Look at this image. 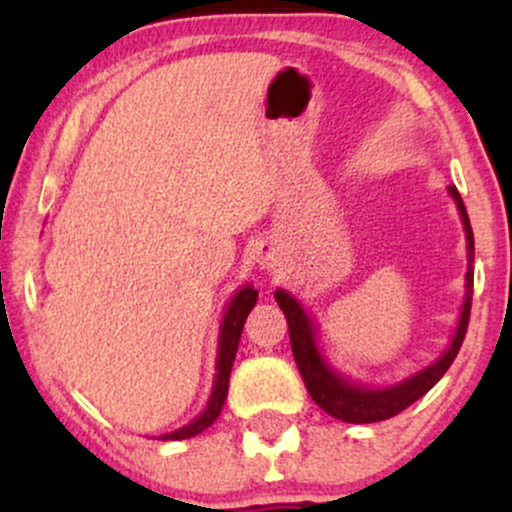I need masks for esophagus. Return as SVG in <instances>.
<instances>
[{
  "label": "esophagus",
  "instance_id": "1",
  "mask_svg": "<svg viewBox=\"0 0 512 512\" xmlns=\"http://www.w3.org/2000/svg\"><path fill=\"white\" fill-rule=\"evenodd\" d=\"M260 264L264 269H274L276 267V257H274V252L269 250V248H264L262 250V255H260Z\"/></svg>",
  "mask_w": 512,
  "mask_h": 512
}]
</instances>
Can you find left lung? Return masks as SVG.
<instances>
[{"label":"left lung","mask_w":512,"mask_h":512,"mask_svg":"<svg viewBox=\"0 0 512 512\" xmlns=\"http://www.w3.org/2000/svg\"><path fill=\"white\" fill-rule=\"evenodd\" d=\"M452 199L457 202L460 209L462 223H464V236H467V293H464V305L460 322H457V332L452 337L450 349L438 358L433 366L419 370L416 375L404 380V383L392 385V387H363L351 383V380L342 378L339 373L327 366L325 358H322L320 349L315 344V325L308 315H305L303 305L286 291H276L274 298L279 303V308L284 310L286 322H289V337H291V351L296 358V366L301 370V378L305 387H308V395L313 397V402L322 411L334 416V419L346 421V424H373V421H385L390 416L399 414L414 404L416 399L424 397L433 385L438 383L445 375V370L452 366L457 351L464 342V334H467L469 325V310H472V289H474V233L472 223H469L467 209L457 192V187H448Z\"/></svg>","instance_id":"left-lung-1"}]
</instances>
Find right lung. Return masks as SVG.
Wrapping results in <instances>:
<instances>
[{"instance_id":"1","label":"right lung","mask_w":512,"mask_h":512,"mask_svg":"<svg viewBox=\"0 0 512 512\" xmlns=\"http://www.w3.org/2000/svg\"><path fill=\"white\" fill-rule=\"evenodd\" d=\"M255 303H257V291L252 289V286H243V289H240L236 296L231 298V305H228L226 315H223V322H221L219 356H216V378H214V390H211L207 409H204L202 414L192 421V424H187V426L178 428V431L161 436L163 440L192 438L219 419L221 407H223V402H226V395H228V378H231V368H233V358H236V351H238L240 332H243L245 317L250 315V310L255 308Z\"/></svg>"}]
</instances>
